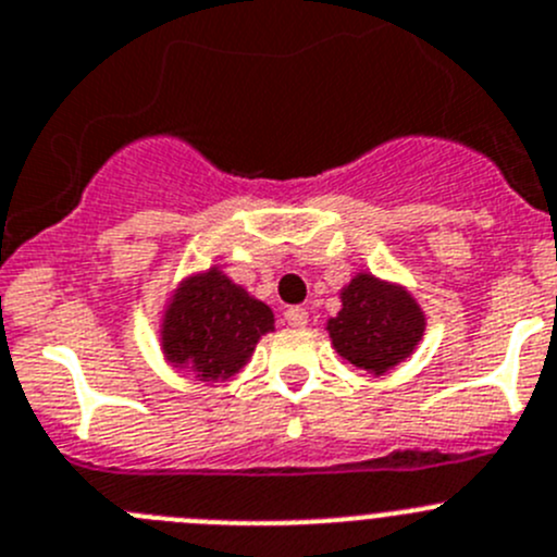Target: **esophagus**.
Wrapping results in <instances>:
<instances>
[{
    "mask_svg": "<svg viewBox=\"0 0 557 557\" xmlns=\"http://www.w3.org/2000/svg\"><path fill=\"white\" fill-rule=\"evenodd\" d=\"M307 321H310V312H307V307H288L285 310V323L294 329H301L307 326Z\"/></svg>",
    "mask_w": 557,
    "mask_h": 557,
    "instance_id": "34e87169",
    "label": "esophagus"
}]
</instances>
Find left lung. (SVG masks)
<instances>
[{
    "instance_id": "left-lung-1",
    "label": "left lung",
    "mask_w": 557,
    "mask_h": 557,
    "mask_svg": "<svg viewBox=\"0 0 557 557\" xmlns=\"http://www.w3.org/2000/svg\"><path fill=\"white\" fill-rule=\"evenodd\" d=\"M339 301L343 310L329 318L326 332L332 348L359 370L383 375L422 343L428 318L405 285L359 272L339 290Z\"/></svg>"
}]
</instances>
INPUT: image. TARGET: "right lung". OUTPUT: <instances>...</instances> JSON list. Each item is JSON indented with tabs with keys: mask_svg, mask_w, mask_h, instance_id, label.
<instances>
[{
	"mask_svg": "<svg viewBox=\"0 0 557 557\" xmlns=\"http://www.w3.org/2000/svg\"><path fill=\"white\" fill-rule=\"evenodd\" d=\"M272 329V307L247 294L220 267H209L171 290L160 348L171 367L193 372L196 381L218 383L236 375Z\"/></svg>",
	"mask_w": 557,
	"mask_h": 557,
	"instance_id": "add662e5",
	"label": "right lung"
}]
</instances>
